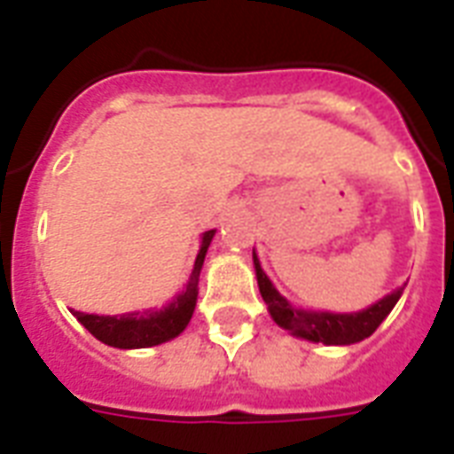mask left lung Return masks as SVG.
<instances>
[{"mask_svg":"<svg viewBox=\"0 0 454 454\" xmlns=\"http://www.w3.org/2000/svg\"><path fill=\"white\" fill-rule=\"evenodd\" d=\"M253 265H255V277H258L260 296L267 303V310L277 325L289 329L294 336L315 340V343H326V346H350V343L372 336L377 332V326L388 317V312L393 310V305L398 303L400 294H403V289L393 291L367 310L348 312V315L298 310L286 298L279 296V291L267 279L255 255H253Z\"/></svg>","mask_w":454,"mask_h":454,"instance_id":"1","label":"left lung"}]
</instances>
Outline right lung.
<instances>
[{
  "instance_id": "right-lung-1",
  "label": "right lung",
  "mask_w": 454,
  "mask_h": 454,
  "mask_svg": "<svg viewBox=\"0 0 454 454\" xmlns=\"http://www.w3.org/2000/svg\"><path fill=\"white\" fill-rule=\"evenodd\" d=\"M215 230L203 234L201 251L196 255L194 270L189 277L187 289L182 291L170 305H165L163 310H146V312H128V315H84V312L70 310L77 317V322L92 333L94 339L114 348H149L165 343L184 332L189 319L194 315L196 296H199V275H201L203 258L208 251L210 239Z\"/></svg>"
}]
</instances>
